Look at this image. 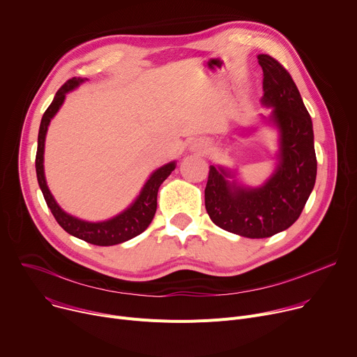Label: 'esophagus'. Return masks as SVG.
<instances>
[{
  "label": "esophagus",
  "instance_id": "34e87169",
  "mask_svg": "<svg viewBox=\"0 0 357 357\" xmlns=\"http://www.w3.org/2000/svg\"><path fill=\"white\" fill-rule=\"evenodd\" d=\"M189 148H191V151H194V152L205 153L209 149V144H208V140H205L202 137H198V139H194L191 142V146H189Z\"/></svg>",
  "mask_w": 357,
  "mask_h": 357
}]
</instances>
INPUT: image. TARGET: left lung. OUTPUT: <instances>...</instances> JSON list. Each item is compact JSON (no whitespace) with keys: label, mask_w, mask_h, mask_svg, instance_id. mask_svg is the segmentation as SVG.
Returning a JSON list of instances; mask_svg holds the SVG:
<instances>
[{"label":"left lung","mask_w":357,"mask_h":357,"mask_svg":"<svg viewBox=\"0 0 357 357\" xmlns=\"http://www.w3.org/2000/svg\"><path fill=\"white\" fill-rule=\"evenodd\" d=\"M263 67L261 103L273 107L268 122L280 133L278 163L258 188L243 186L222 166H209L205 208L220 228L247 236L267 238L291 227L310 197L317 175L314 135L300 91L289 71L268 54H259Z\"/></svg>","instance_id":"1"}]
</instances>
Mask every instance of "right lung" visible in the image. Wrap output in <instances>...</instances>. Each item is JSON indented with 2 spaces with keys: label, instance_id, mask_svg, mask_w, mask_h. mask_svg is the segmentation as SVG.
Instances as JSON below:
<instances>
[{
  "label": "right lung",
  "instance_id": "obj_1",
  "mask_svg": "<svg viewBox=\"0 0 357 357\" xmlns=\"http://www.w3.org/2000/svg\"><path fill=\"white\" fill-rule=\"evenodd\" d=\"M87 79L73 77L67 80L56 93V96L52 102V105L47 107L41 117L40 130H38V144H37V155H36V172H37V181L40 185L41 192L44 195V199L47 202V206L50 208L52 213L54 215L59 225L68 232L70 235L76 236L89 244L93 245H100V247H109L122 244L125 241H129L135 238L136 235L144 232L149 224L152 222L156 205H158V191L160 183L171 175V172L175 169V162H169L159 169H156L146 183L142 188L139 197L135 199V202L128 206L123 212L119 213V215L100 222H89L79 220L70 213L64 212L59 204L56 202L54 197L52 195L49 186H47L45 176H44V142L47 129H49L50 121L54 117V114L61 107L66 94L76 89L79 84L86 82Z\"/></svg>",
  "mask_w": 357,
  "mask_h": 357
}]
</instances>
